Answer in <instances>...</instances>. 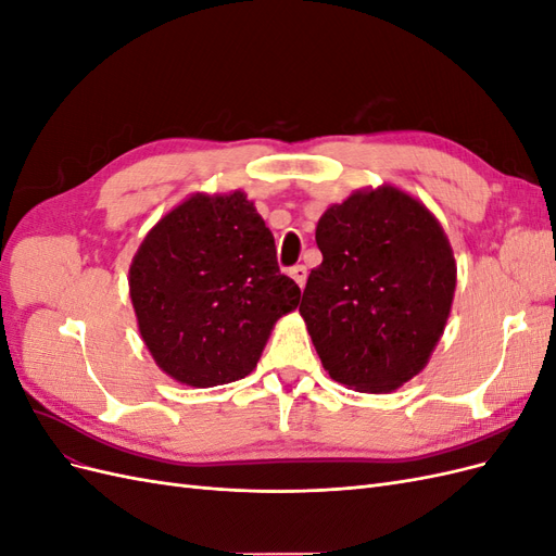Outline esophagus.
I'll return each instance as SVG.
<instances>
[{
	"label": "esophagus",
	"instance_id": "esophagus-1",
	"mask_svg": "<svg viewBox=\"0 0 556 556\" xmlns=\"http://www.w3.org/2000/svg\"><path fill=\"white\" fill-rule=\"evenodd\" d=\"M290 276L294 278V282L299 285V288H304L306 285V278H308V268L304 264H296L290 268Z\"/></svg>",
	"mask_w": 556,
	"mask_h": 556
}]
</instances>
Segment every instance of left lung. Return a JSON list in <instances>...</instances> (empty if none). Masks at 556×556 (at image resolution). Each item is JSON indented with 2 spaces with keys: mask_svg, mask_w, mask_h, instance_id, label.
Instances as JSON below:
<instances>
[{
  "mask_svg": "<svg viewBox=\"0 0 556 556\" xmlns=\"http://www.w3.org/2000/svg\"><path fill=\"white\" fill-rule=\"evenodd\" d=\"M299 304L323 366L359 392L422 371L445 329L457 266L435 217L396 188L350 194L319 217Z\"/></svg>",
  "mask_w": 556,
  "mask_h": 556,
  "instance_id": "1",
  "label": "left lung"
}]
</instances>
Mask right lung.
<instances>
[{
	"label": "right lung",
	"instance_id": "1",
	"mask_svg": "<svg viewBox=\"0 0 556 556\" xmlns=\"http://www.w3.org/2000/svg\"><path fill=\"white\" fill-rule=\"evenodd\" d=\"M148 350L182 384L215 387L257 366L276 319L296 308L276 241L243 192L192 197L148 231L129 268Z\"/></svg>",
	"mask_w": 556,
	"mask_h": 556
}]
</instances>
